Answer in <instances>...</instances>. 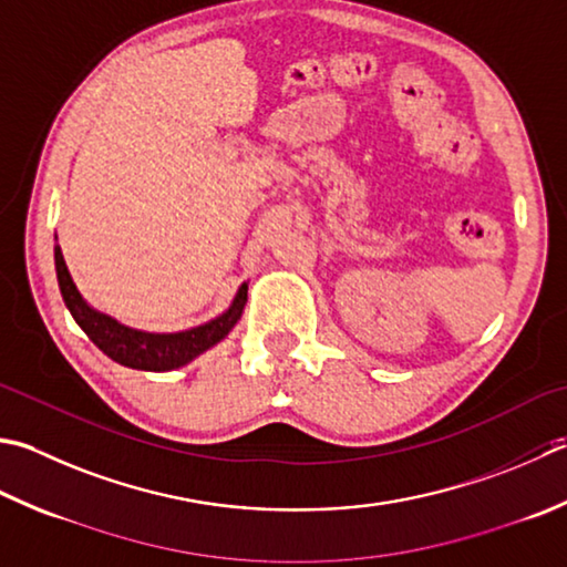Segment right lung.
<instances>
[{"mask_svg":"<svg viewBox=\"0 0 567 567\" xmlns=\"http://www.w3.org/2000/svg\"><path fill=\"white\" fill-rule=\"evenodd\" d=\"M53 258L61 297L65 307H69V312L73 315L75 324L91 337V341L100 351L107 353L113 361L127 365V369L172 371L188 361H194L198 353H204L220 339H226L228 331L236 327V321L240 319L243 307L248 302V285L243 282L236 299H233V305L220 317L206 321L202 327L176 331V334H150V331L130 329L125 324H120L113 317L95 312V309L81 297V292L75 290L59 246L53 248Z\"/></svg>","mask_w":567,"mask_h":567,"instance_id":"right-lung-1","label":"right lung"}]
</instances>
